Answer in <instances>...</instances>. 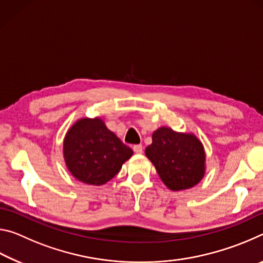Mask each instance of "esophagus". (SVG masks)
<instances>
[{
	"label": "esophagus",
	"instance_id": "obj_1",
	"mask_svg": "<svg viewBox=\"0 0 263 263\" xmlns=\"http://www.w3.org/2000/svg\"><path fill=\"white\" fill-rule=\"evenodd\" d=\"M133 151H135V153H137V154H141L142 153V146L141 145H135V146H133Z\"/></svg>",
	"mask_w": 263,
	"mask_h": 263
}]
</instances>
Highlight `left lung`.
I'll use <instances>...</instances> for the list:
<instances>
[{
    "label": "left lung",
    "mask_w": 263,
    "mask_h": 263,
    "mask_svg": "<svg viewBox=\"0 0 263 263\" xmlns=\"http://www.w3.org/2000/svg\"><path fill=\"white\" fill-rule=\"evenodd\" d=\"M145 154L171 190L191 188L204 175L205 153L202 142L194 135L160 127L153 133L152 144L146 147Z\"/></svg>",
    "instance_id": "left-lung-1"
}]
</instances>
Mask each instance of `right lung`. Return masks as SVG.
<instances>
[{
    "instance_id": "obj_1",
    "label": "right lung",
    "mask_w": 263,
    "mask_h": 263,
    "mask_svg": "<svg viewBox=\"0 0 263 263\" xmlns=\"http://www.w3.org/2000/svg\"><path fill=\"white\" fill-rule=\"evenodd\" d=\"M132 154L100 118L80 119L65 137L66 164L75 179L87 184L106 183Z\"/></svg>"
}]
</instances>
